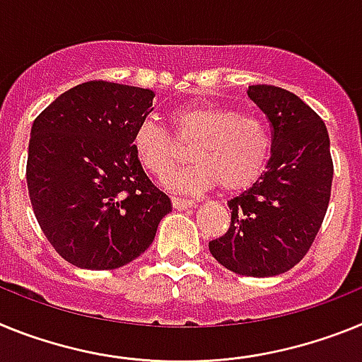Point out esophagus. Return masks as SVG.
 I'll use <instances>...</instances> for the list:
<instances>
[{
    "mask_svg": "<svg viewBox=\"0 0 362 362\" xmlns=\"http://www.w3.org/2000/svg\"><path fill=\"white\" fill-rule=\"evenodd\" d=\"M173 202V207L175 209H189V207H193V200H187V199H178V197H173L171 199Z\"/></svg>",
    "mask_w": 362,
    "mask_h": 362,
    "instance_id": "obj_1",
    "label": "esophagus"
}]
</instances>
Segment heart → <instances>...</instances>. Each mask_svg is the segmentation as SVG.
Listing matches in <instances>:
<instances>
[{
  "mask_svg": "<svg viewBox=\"0 0 362 362\" xmlns=\"http://www.w3.org/2000/svg\"><path fill=\"white\" fill-rule=\"evenodd\" d=\"M169 120L181 146L191 144L193 163L168 180L169 187L178 193H200L218 182L226 191L244 189L257 180L272 153V134L259 116L199 103L178 107ZM176 143L153 118L140 122L133 133L138 162L158 178L168 177L180 160L182 149Z\"/></svg>",
  "mask_w": 362,
  "mask_h": 362,
  "instance_id": "heart-1",
  "label": "heart"
}]
</instances>
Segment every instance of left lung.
I'll return each mask as SVG.
<instances>
[{"label": "left lung", "mask_w": 362, "mask_h": 362, "mask_svg": "<svg viewBox=\"0 0 362 362\" xmlns=\"http://www.w3.org/2000/svg\"><path fill=\"white\" fill-rule=\"evenodd\" d=\"M247 96L272 124V156L250 189L228 202L231 224L209 251L229 272L273 276L300 262L325 220L329 136L320 116L290 90L250 86Z\"/></svg>", "instance_id": "8db88e82"}]
</instances>
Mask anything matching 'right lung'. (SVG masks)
Returning a JSON list of instances; mask_svg holds the SVG:
<instances>
[{
	"label": "right lung",
	"mask_w": 362,
	"mask_h": 362,
	"mask_svg": "<svg viewBox=\"0 0 362 362\" xmlns=\"http://www.w3.org/2000/svg\"><path fill=\"white\" fill-rule=\"evenodd\" d=\"M155 93L87 81L59 94L30 129L27 185L37 224L83 269H116L153 244L173 209L133 149Z\"/></svg>",
	"instance_id": "obj_1"
}]
</instances>
